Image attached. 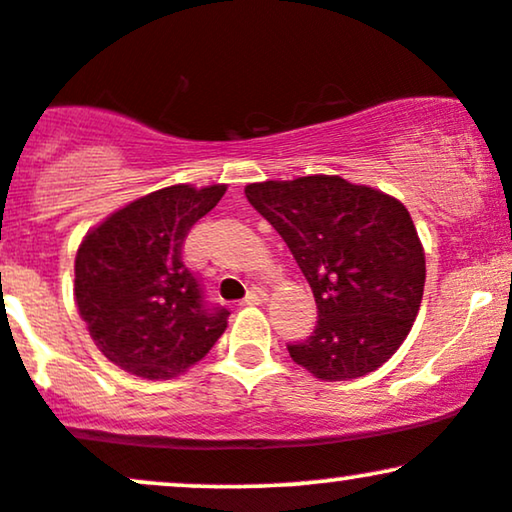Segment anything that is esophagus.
Here are the masks:
<instances>
[{
	"instance_id": "obj_1",
	"label": "esophagus",
	"mask_w": 512,
	"mask_h": 512,
	"mask_svg": "<svg viewBox=\"0 0 512 512\" xmlns=\"http://www.w3.org/2000/svg\"><path fill=\"white\" fill-rule=\"evenodd\" d=\"M264 300H267V293H264L262 288H250L248 295H245L243 303L245 305H262Z\"/></svg>"
}]
</instances>
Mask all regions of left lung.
<instances>
[{
    "instance_id": "left-lung-1",
    "label": "left lung",
    "mask_w": 512,
    "mask_h": 512,
    "mask_svg": "<svg viewBox=\"0 0 512 512\" xmlns=\"http://www.w3.org/2000/svg\"><path fill=\"white\" fill-rule=\"evenodd\" d=\"M245 197L286 240L315 293L317 326L288 343L317 379L384 365L410 334L424 293V250L396 197L341 176L250 183Z\"/></svg>"
}]
</instances>
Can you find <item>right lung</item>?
<instances>
[{
	"label": "right lung",
	"mask_w": 512,
	"mask_h": 512,
	"mask_svg": "<svg viewBox=\"0 0 512 512\" xmlns=\"http://www.w3.org/2000/svg\"><path fill=\"white\" fill-rule=\"evenodd\" d=\"M226 186H171L104 219L76 255V303L107 360L145 379L183 372L212 350L231 312L207 303L183 243Z\"/></svg>",
	"instance_id": "obj_1"
}]
</instances>
